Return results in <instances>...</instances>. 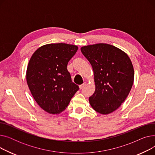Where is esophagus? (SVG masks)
<instances>
[{
    "label": "esophagus",
    "mask_w": 155,
    "mask_h": 155,
    "mask_svg": "<svg viewBox=\"0 0 155 155\" xmlns=\"http://www.w3.org/2000/svg\"><path fill=\"white\" fill-rule=\"evenodd\" d=\"M87 85V83L86 82H84L82 85H80V86H79V88H80V89L81 90V89H82V88H84L85 87V85Z\"/></svg>",
    "instance_id": "1"
}]
</instances>
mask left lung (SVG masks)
Listing matches in <instances>:
<instances>
[{
	"label": "left lung",
	"instance_id": "8db88e82",
	"mask_svg": "<svg viewBox=\"0 0 155 155\" xmlns=\"http://www.w3.org/2000/svg\"><path fill=\"white\" fill-rule=\"evenodd\" d=\"M81 51L92 67L95 90L89 97L92 107L101 114L115 111L124 102L134 82V68L128 55L109 44L82 46Z\"/></svg>",
	"mask_w": 155,
	"mask_h": 155
}]
</instances>
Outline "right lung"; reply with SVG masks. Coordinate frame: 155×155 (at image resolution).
<instances>
[{
  "instance_id": "1",
  "label": "right lung",
  "mask_w": 155,
  "mask_h": 155,
  "mask_svg": "<svg viewBox=\"0 0 155 155\" xmlns=\"http://www.w3.org/2000/svg\"><path fill=\"white\" fill-rule=\"evenodd\" d=\"M78 46L51 43L39 47L28 64L26 81L39 107L51 114H58L68 106L79 89L71 82L67 64Z\"/></svg>"
}]
</instances>
